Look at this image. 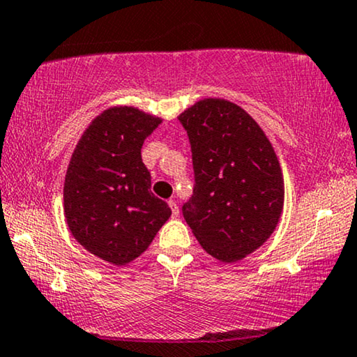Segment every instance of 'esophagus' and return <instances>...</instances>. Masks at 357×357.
Returning a JSON list of instances; mask_svg holds the SVG:
<instances>
[{"instance_id": "esophagus-1", "label": "esophagus", "mask_w": 357, "mask_h": 357, "mask_svg": "<svg viewBox=\"0 0 357 357\" xmlns=\"http://www.w3.org/2000/svg\"><path fill=\"white\" fill-rule=\"evenodd\" d=\"M169 206L172 209V218H178V204L175 199H169Z\"/></svg>"}]
</instances>
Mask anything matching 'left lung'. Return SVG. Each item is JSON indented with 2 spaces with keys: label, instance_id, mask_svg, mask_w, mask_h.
Segmentation results:
<instances>
[{
  "label": "left lung",
  "instance_id": "left-lung-1",
  "mask_svg": "<svg viewBox=\"0 0 357 357\" xmlns=\"http://www.w3.org/2000/svg\"><path fill=\"white\" fill-rule=\"evenodd\" d=\"M192 144L193 195L183 218L204 250L238 261L280 222L284 178L260 125L226 99H203L178 115Z\"/></svg>",
  "mask_w": 357,
  "mask_h": 357
}]
</instances>
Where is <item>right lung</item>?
Listing matches in <instances>:
<instances>
[{
    "label": "right lung",
    "instance_id": "add662e5",
    "mask_svg": "<svg viewBox=\"0 0 357 357\" xmlns=\"http://www.w3.org/2000/svg\"><path fill=\"white\" fill-rule=\"evenodd\" d=\"M160 123L135 107H110L91 121L68 165V227L87 252L112 265L138 258L172 214L151 192L141 159L144 139Z\"/></svg>",
    "mask_w": 357,
    "mask_h": 357
}]
</instances>
